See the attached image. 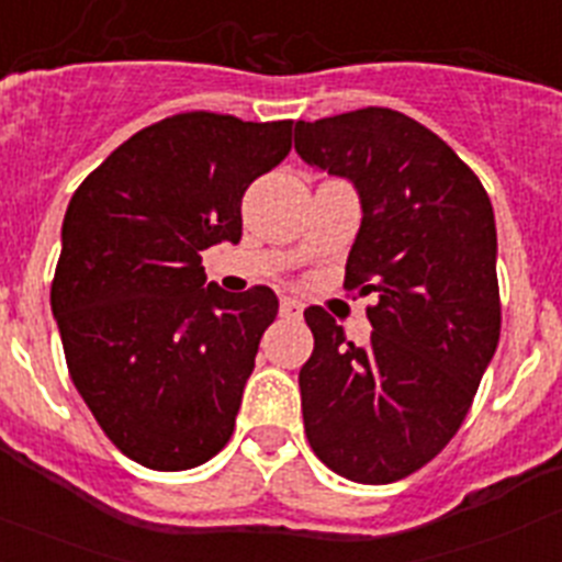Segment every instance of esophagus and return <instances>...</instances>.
Instances as JSON below:
<instances>
[{"label":"esophagus","instance_id":"esophagus-1","mask_svg":"<svg viewBox=\"0 0 562 562\" xmlns=\"http://www.w3.org/2000/svg\"><path fill=\"white\" fill-rule=\"evenodd\" d=\"M281 315L297 321V317L304 315V304H301V301H295V297H281Z\"/></svg>","mask_w":562,"mask_h":562}]
</instances>
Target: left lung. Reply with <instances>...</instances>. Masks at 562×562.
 <instances>
[{
	"mask_svg": "<svg viewBox=\"0 0 562 562\" xmlns=\"http://www.w3.org/2000/svg\"><path fill=\"white\" fill-rule=\"evenodd\" d=\"M295 151L355 186L346 286L376 295L366 346L321 306L304 312L306 439L342 479L391 484L453 439L498 346L493 205L448 143L394 109L297 121Z\"/></svg>",
	"mask_w": 562,
	"mask_h": 562,
	"instance_id": "8db88e82",
	"label": "left lung"
}]
</instances>
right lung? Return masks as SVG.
Masks as SVG:
<instances>
[{"label":"right lung","mask_w":562,"mask_h":562,"mask_svg":"<svg viewBox=\"0 0 562 562\" xmlns=\"http://www.w3.org/2000/svg\"><path fill=\"white\" fill-rule=\"evenodd\" d=\"M290 134L292 121L173 114L69 200L53 317L78 394L137 464L191 470L231 439L278 297L205 284L202 250L241 238V196L290 154Z\"/></svg>","instance_id":"1"}]
</instances>
